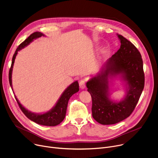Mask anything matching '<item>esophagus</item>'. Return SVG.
I'll return each instance as SVG.
<instances>
[{
    "label": "esophagus",
    "mask_w": 158,
    "mask_h": 158,
    "mask_svg": "<svg viewBox=\"0 0 158 158\" xmlns=\"http://www.w3.org/2000/svg\"><path fill=\"white\" fill-rule=\"evenodd\" d=\"M79 86L81 88V89H85L86 87V84H85V80H81L79 81Z\"/></svg>",
    "instance_id": "34e87169"
}]
</instances>
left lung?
<instances>
[{
    "label": "left lung",
    "mask_w": 158,
    "mask_h": 158,
    "mask_svg": "<svg viewBox=\"0 0 158 158\" xmlns=\"http://www.w3.org/2000/svg\"><path fill=\"white\" fill-rule=\"evenodd\" d=\"M120 48L86 83L92 98V117L102 125L118 123L129 117L142 93L145 76L142 56L131 41L117 34ZM120 75L126 82L127 94L120 102L109 98V78Z\"/></svg>",
    "instance_id": "1"
}]
</instances>
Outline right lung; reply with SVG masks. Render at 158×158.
<instances>
[{"label":"right lung","instance_id":"right-lung-1","mask_svg":"<svg viewBox=\"0 0 158 158\" xmlns=\"http://www.w3.org/2000/svg\"><path fill=\"white\" fill-rule=\"evenodd\" d=\"M42 36H44L45 35L43 33H41L40 32H35L34 33H32V34H31L26 40L23 41V42L18 47V48H16V51L13 56L11 66L9 72V81L12 89V71L13 68V64L15 63V60L16 55L18 54V52L20 51L21 49L27 46L34 40ZM79 86L77 81L73 82V83H72L64 91L63 93L60 97L59 100L57 101L56 105L52 107V108L50 111L43 114L35 113L29 111L26 108H25V107L20 103L17 98L16 97L15 98L22 111L29 120L33 121L36 123L40 124V125L46 126H56L58 125V124H60L64 120L66 115V108H67V105L69 99L72 96V95L79 92Z\"/></svg>","mask_w":158,"mask_h":158}]
</instances>
